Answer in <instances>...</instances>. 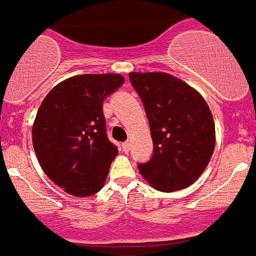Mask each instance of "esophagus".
I'll return each instance as SVG.
<instances>
[{
    "mask_svg": "<svg viewBox=\"0 0 256 256\" xmlns=\"http://www.w3.org/2000/svg\"><path fill=\"white\" fill-rule=\"evenodd\" d=\"M122 150L126 152V153H128V152L130 150V142H122Z\"/></svg>",
    "mask_w": 256,
    "mask_h": 256,
    "instance_id": "34e87169",
    "label": "esophagus"
}]
</instances>
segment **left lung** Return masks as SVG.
I'll return each mask as SVG.
<instances>
[{"label":"left lung","mask_w":256,"mask_h":256,"mask_svg":"<svg viewBox=\"0 0 256 256\" xmlns=\"http://www.w3.org/2000/svg\"><path fill=\"white\" fill-rule=\"evenodd\" d=\"M149 120L154 152L138 166L150 186L163 192L182 190L208 166L216 145L209 106L199 92L166 72H130Z\"/></svg>","instance_id":"left-lung-1"}]
</instances>
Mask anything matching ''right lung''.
Segmentation results:
<instances>
[{
  "label": "right lung",
  "mask_w": 256,
  "mask_h": 256,
  "mask_svg": "<svg viewBox=\"0 0 256 256\" xmlns=\"http://www.w3.org/2000/svg\"><path fill=\"white\" fill-rule=\"evenodd\" d=\"M125 82L120 74L68 78L47 94L33 124V146L44 174L74 196L103 188L118 150L106 134L103 100Z\"/></svg>",
  "instance_id": "1"
}]
</instances>
